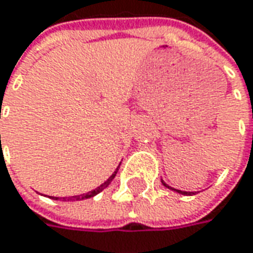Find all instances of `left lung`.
Masks as SVG:
<instances>
[{
  "instance_id": "obj_1",
  "label": "left lung",
  "mask_w": 253,
  "mask_h": 253,
  "mask_svg": "<svg viewBox=\"0 0 253 253\" xmlns=\"http://www.w3.org/2000/svg\"><path fill=\"white\" fill-rule=\"evenodd\" d=\"M162 185L165 187H168V189H172V190H176L178 193H180V195H186V196H192V195H195V192H183V190H178V189H173V187H169L164 180H162Z\"/></svg>"
}]
</instances>
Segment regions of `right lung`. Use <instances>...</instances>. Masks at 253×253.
Segmentation results:
<instances>
[{
  "label": "right lung",
  "mask_w": 253,
  "mask_h": 253,
  "mask_svg": "<svg viewBox=\"0 0 253 253\" xmlns=\"http://www.w3.org/2000/svg\"><path fill=\"white\" fill-rule=\"evenodd\" d=\"M119 168L113 173H112V176H110L105 183H102L100 186H98L96 189H93V190H91V192H88V193H84V195H78V196H71V197H63V202H73V200H84V199H89V197H93L95 195H98V193H100L103 189H106V187L109 186V183L113 180V178L116 176V173H118ZM51 199H54V200H58V197H51Z\"/></svg>",
  "instance_id": "obj_1"
}]
</instances>
